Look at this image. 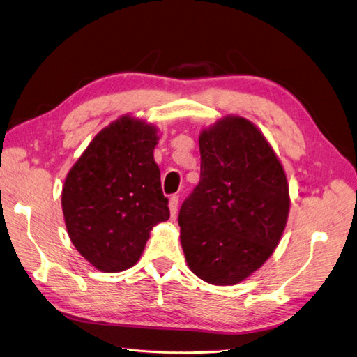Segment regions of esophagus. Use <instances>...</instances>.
I'll use <instances>...</instances> for the list:
<instances>
[{
	"label": "esophagus",
	"mask_w": 357,
	"mask_h": 357,
	"mask_svg": "<svg viewBox=\"0 0 357 357\" xmlns=\"http://www.w3.org/2000/svg\"><path fill=\"white\" fill-rule=\"evenodd\" d=\"M168 207H169V213L172 218L177 214V210H178V197L177 195H172L169 198V202H168Z\"/></svg>",
	"instance_id": "1"
}]
</instances>
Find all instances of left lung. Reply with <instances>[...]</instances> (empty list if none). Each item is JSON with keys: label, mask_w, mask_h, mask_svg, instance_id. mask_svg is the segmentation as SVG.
<instances>
[{"label": "left lung", "mask_w": 357, "mask_h": 357, "mask_svg": "<svg viewBox=\"0 0 357 357\" xmlns=\"http://www.w3.org/2000/svg\"><path fill=\"white\" fill-rule=\"evenodd\" d=\"M201 178L181 204V247L190 271L236 284L273 255L289 215L284 169L262 132L228 116L199 135Z\"/></svg>", "instance_id": "1"}]
</instances>
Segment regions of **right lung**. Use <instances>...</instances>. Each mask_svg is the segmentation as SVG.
<instances>
[{
    "label": "right lung",
    "instance_id": "right-lung-1",
    "mask_svg": "<svg viewBox=\"0 0 357 357\" xmlns=\"http://www.w3.org/2000/svg\"><path fill=\"white\" fill-rule=\"evenodd\" d=\"M156 143L155 126L123 116L96 134L63 183L70 240L100 271L134 266L153 226L169 219Z\"/></svg>",
    "mask_w": 357,
    "mask_h": 357
}]
</instances>
